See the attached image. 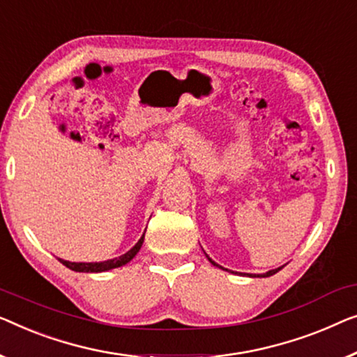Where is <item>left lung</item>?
Here are the masks:
<instances>
[{
	"instance_id": "8db88e82",
	"label": "left lung",
	"mask_w": 357,
	"mask_h": 357,
	"mask_svg": "<svg viewBox=\"0 0 357 357\" xmlns=\"http://www.w3.org/2000/svg\"><path fill=\"white\" fill-rule=\"evenodd\" d=\"M208 259H209V257H208ZM209 261H211V264L217 266L213 259H209ZM280 268H282V267H278V268H273V271H268L267 273H262V275H257V277H271V275H273V273H277L278 271H280ZM252 277H256V275H252Z\"/></svg>"
}]
</instances>
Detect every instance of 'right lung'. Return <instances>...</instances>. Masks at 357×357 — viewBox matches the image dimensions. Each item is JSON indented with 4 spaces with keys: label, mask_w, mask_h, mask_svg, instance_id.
Here are the masks:
<instances>
[{
    "label": "right lung",
    "mask_w": 357,
    "mask_h": 357,
    "mask_svg": "<svg viewBox=\"0 0 357 357\" xmlns=\"http://www.w3.org/2000/svg\"><path fill=\"white\" fill-rule=\"evenodd\" d=\"M143 240H144V234L130 251H127L123 256L116 257V259H111V261H105V262H69V261H64V259H59V261L63 262L66 267H69L70 271H75V272H105V271H111V268L126 266L127 262H130L133 257H135L137 252L140 251V248L143 245Z\"/></svg>",
    "instance_id": "right-lung-1"
}]
</instances>
